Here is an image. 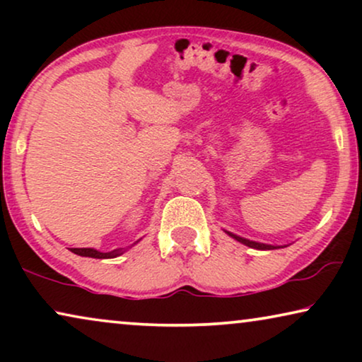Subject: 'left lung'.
I'll return each mask as SVG.
<instances>
[{
    "instance_id": "1",
    "label": "left lung",
    "mask_w": 362,
    "mask_h": 362,
    "mask_svg": "<svg viewBox=\"0 0 362 362\" xmlns=\"http://www.w3.org/2000/svg\"><path fill=\"white\" fill-rule=\"evenodd\" d=\"M226 232H227V230H226ZM227 234H229V235L232 237V239L239 240L240 244H244V245H247V247H252V249H257V250H274V249H280L279 245H269V244H262V242H254V240L244 239V237L232 234V232H227Z\"/></svg>"
}]
</instances>
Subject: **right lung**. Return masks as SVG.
Instances as JSON below:
<instances>
[{
    "label": "right lung",
    "mask_w": 362,
    "mask_h": 362,
    "mask_svg": "<svg viewBox=\"0 0 362 362\" xmlns=\"http://www.w3.org/2000/svg\"><path fill=\"white\" fill-rule=\"evenodd\" d=\"M71 252L81 257H92V259H115V257L123 254V249H115L112 252H100L95 249H71Z\"/></svg>",
    "instance_id": "obj_1"
}]
</instances>
